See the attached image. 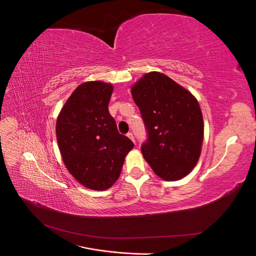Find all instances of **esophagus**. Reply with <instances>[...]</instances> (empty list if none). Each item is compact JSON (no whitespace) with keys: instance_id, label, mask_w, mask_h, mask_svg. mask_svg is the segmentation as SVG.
Masks as SVG:
<instances>
[{"instance_id":"esophagus-1","label":"esophagus","mask_w":256,"mask_h":256,"mask_svg":"<svg viewBox=\"0 0 256 256\" xmlns=\"http://www.w3.org/2000/svg\"><path fill=\"white\" fill-rule=\"evenodd\" d=\"M127 136L130 138L131 141L134 142V134H132V132H128V134H127Z\"/></svg>"}]
</instances>
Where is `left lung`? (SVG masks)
Masks as SVG:
<instances>
[{
  "mask_svg": "<svg viewBox=\"0 0 256 256\" xmlns=\"http://www.w3.org/2000/svg\"><path fill=\"white\" fill-rule=\"evenodd\" d=\"M131 90L147 134L141 145L145 160L164 180L188 175L200 158L204 136L198 100L160 72L146 74Z\"/></svg>",
  "mask_w": 256,
  "mask_h": 256,
  "instance_id": "8db88e82",
  "label": "left lung"
}]
</instances>
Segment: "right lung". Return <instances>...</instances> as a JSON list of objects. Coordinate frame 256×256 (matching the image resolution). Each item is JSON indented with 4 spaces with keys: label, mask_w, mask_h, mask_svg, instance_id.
Returning <instances> with one entry per match:
<instances>
[{
    "label": "right lung",
    "mask_w": 256,
    "mask_h": 256,
    "mask_svg": "<svg viewBox=\"0 0 256 256\" xmlns=\"http://www.w3.org/2000/svg\"><path fill=\"white\" fill-rule=\"evenodd\" d=\"M113 86L85 82L74 90L56 120V138L64 164L85 187L106 190L118 180L134 144L120 134L109 113Z\"/></svg>",
    "instance_id": "right-lung-1"
}]
</instances>
